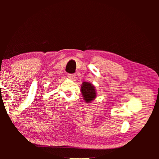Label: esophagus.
<instances>
[{
	"label": "esophagus",
	"instance_id": "34e87169",
	"mask_svg": "<svg viewBox=\"0 0 159 159\" xmlns=\"http://www.w3.org/2000/svg\"><path fill=\"white\" fill-rule=\"evenodd\" d=\"M68 78L70 79H76V75L75 74H68Z\"/></svg>",
	"mask_w": 159,
	"mask_h": 159
}]
</instances>
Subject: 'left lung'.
<instances>
[{"label":"left lung","instance_id":"8db88e82","mask_svg":"<svg viewBox=\"0 0 159 159\" xmlns=\"http://www.w3.org/2000/svg\"><path fill=\"white\" fill-rule=\"evenodd\" d=\"M83 99L86 103H90L97 97V92L95 85L89 82H83L80 88Z\"/></svg>","mask_w":159,"mask_h":159}]
</instances>
